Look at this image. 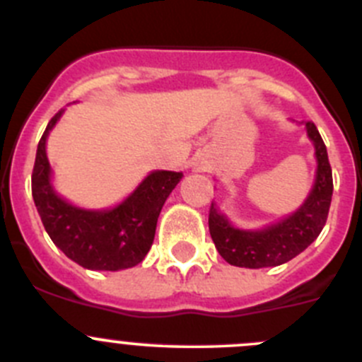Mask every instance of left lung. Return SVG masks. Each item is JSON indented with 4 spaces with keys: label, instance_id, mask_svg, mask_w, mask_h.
<instances>
[{
    "label": "left lung",
    "instance_id": "1",
    "mask_svg": "<svg viewBox=\"0 0 362 362\" xmlns=\"http://www.w3.org/2000/svg\"><path fill=\"white\" fill-rule=\"evenodd\" d=\"M306 136L315 148V179L312 190L296 212L261 228H241L212 201L209 228L217 252L226 263L241 268H268L288 263L321 233L330 210L334 181L325 141L317 127L305 123Z\"/></svg>",
    "mask_w": 362,
    "mask_h": 362
}]
</instances>
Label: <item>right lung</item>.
<instances>
[{
	"label": "right lung",
	"instance_id": "right-lung-1",
	"mask_svg": "<svg viewBox=\"0 0 362 362\" xmlns=\"http://www.w3.org/2000/svg\"><path fill=\"white\" fill-rule=\"evenodd\" d=\"M65 114L57 112L45 129L32 172V197L54 245L86 270L117 272L139 264L148 254L163 204L183 172L152 170L121 203L83 209L54 188L47 139Z\"/></svg>",
	"mask_w": 362,
	"mask_h": 362
}]
</instances>
